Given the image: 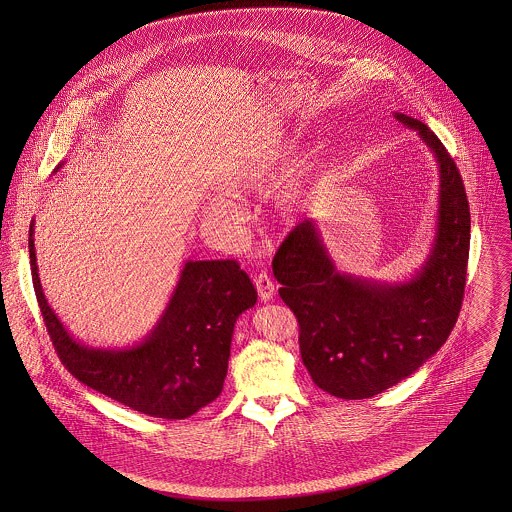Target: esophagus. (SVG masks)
I'll use <instances>...</instances> for the list:
<instances>
[{"label":"esophagus","instance_id":"obj_1","mask_svg":"<svg viewBox=\"0 0 512 512\" xmlns=\"http://www.w3.org/2000/svg\"><path fill=\"white\" fill-rule=\"evenodd\" d=\"M253 283L257 286V292H259V298H261V300L267 302V300L273 298V294H275V283L271 281V277H269L267 273L255 275Z\"/></svg>","mask_w":512,"mask_h":512}]
</instances>
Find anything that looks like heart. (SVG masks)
<instances>
[{
    "mask_svg": "<svg viewBox=\"0 0 512 512\" xmlns=\"http://www.w3.org/2000/svg\"><path fill=\"white\" fill-rule=\"evenodd\" d=\"M283 161V151H273L271 155H267L265 159H261L259 163L245 167L243 171L237 172L231 182H229V190L233 194H247V192H257L261 190L277 171L279 163ZM316 190V176L312 171H302L300 176L288 184L281 192L279 200H277V214L283 220H296L300 218L306 208L312 202ZM208 214L214 218H226L233 220L235 218V210L226 204V202H214L208 208Z\"/></svg>",
    "mask_w": 512,
    "mask_h": 512,
    "instance_id": "b5f03b06",
    "label": "heart"
}]
</instances>
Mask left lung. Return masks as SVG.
<instances>
[{
  "label": "left lung",
  "instance_id": "8db88e82",
  "mask_svg": "<svg viewBox=\"0 0 512 512\" xmlns=\"http://www.w3.org/2000/svg\"><path fill=\"white\" fill-rule=\"evenodd\" d=\"M440 169L438 228L424 267L404 283L343 275L314 220L288 233L273 259L279 294L298 320L302 363L332 397L371 398L412 375L454 330L469 259V204L459 169L436 133L395 114Z\"/></svg>",
  "mask_w": 512,
  "mask_h": 512
}]
</instances>
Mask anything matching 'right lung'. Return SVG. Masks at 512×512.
Listing matches in <instances>:
<instances>
[{
	"instance_id": "right-lung-1",
	"label": "right lung",
	"mask_w": 512,
	"mask_h": 512,
	"mask_svg": "<svg viewBox=\"0 0 512 512\" xmlns=\"http://www.w3.org/2000/svg\"><path fill=\"white\" fill-rule=\"evenodd\" d=\"M29 257L37 302L62 365L90 389L155 418L182 420L220 397L233 326L257 290L233 259L188 261L153 332L133 347L94 349L74 340L49 306Z\"/></svg>"
}]
</instances>
